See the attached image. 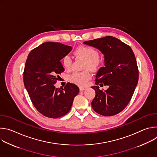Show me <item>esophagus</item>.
<instances>
[{
	"mask_svg": "<svg viewBox=\"0 0 157 157\" xmlns=\"http://www.w3.org/2000/svg\"><path fill=\"white\" fill-rule=\"evenodd\" d=\"M86 89V87H79V91H83L84 90H85Z\"/></svg>",
	"mask_w": 157,
	"mask_h": 157,
	"instance_id": "34e87169",
	"label": "esophagus"
}]
</instances>
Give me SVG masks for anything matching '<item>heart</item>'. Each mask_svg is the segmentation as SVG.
<instances>
[{
    "label": "heart",
    "instance_id": "obj_1",
    "mask_svg": "<svg viewBox=\"0 0 157 157\" xmlns=\"http://www.w3.org/2000/svg\"><path fill=\"white\" fill-rule=\"evenodd\" d=\"M77 59L84 60L82 65V70L86 71L75 73L68 76V79L71 83L80 87L85 86L87 81L91 79L92 75L88 70L93 71H99L102 66V61L99 58V52L93 47L88 46H81L78 47L73 52ZM63 68L70 71L72 66V59L68 55H64L61 59Z\"/></svg>",
    "mask_w": 157,
    "mask_h": 157
}]
</instances>
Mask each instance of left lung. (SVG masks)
<instances>
[{
	"label": "left lung",
	"instance_id": "8db88e82",
	"mask_svg": "<svg viewBox=\"0 0 157 157\" xmlns=\"http://www.w3.org/2000/svg\"><path fill=\"white\" fill-rule=\"evenodd\" d=\"M84 44L99 49L104 55L105 67L99 70L92 86L96 96L93 109L104 116H113L122 111L130 102L139 81L137 60L132 48L120 40L107 36L86 41ZM108 85L105 91L97 86Z\"/></svg>",
	"mask_w": 157,
	"mask_h": 157
}]
</instances>
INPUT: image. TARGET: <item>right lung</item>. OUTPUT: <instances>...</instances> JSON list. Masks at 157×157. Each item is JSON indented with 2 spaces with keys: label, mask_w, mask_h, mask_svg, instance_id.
Wrapping results in <instances>:
<instances>
[{
  "label": "right lung",
  "mask_w": 157,
  "mask_h": 157,
  "mask_svg": "<svg viewBox=\"0 0 157 157\" xmlns=\"http://www.w3.org/2000/svg\"><path fill=\"white\" fill-rule=\"evenodd\" d=\"M71 47L57 42H45L28 55L24 71V82L31 101L44 116L58 118L70 110L78 87L67 82L61 89L54 84L64 69L60 62Z\"/></svg>",
  "instance_id": "1"
}]
</instances>
